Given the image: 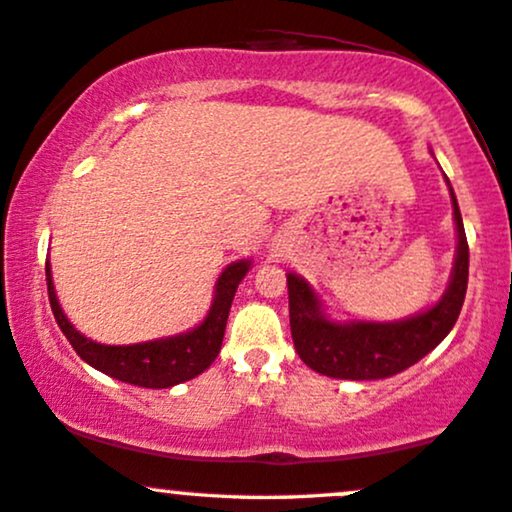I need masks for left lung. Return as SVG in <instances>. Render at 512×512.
<instances>
[{"label": "left lung", "mask_w": 512, "mask_h": 512, "mask_svg": "<svg viewBox=\"0 0 512 512\" xmlns=\"http://www.w3.org/2000/svg\"><path fill=\"white\" fill-rule=\"evenodd\" d=\"M449 194H452L456 236H459L452 281L440 302L424 313L395 323H370V320L335 323L323 313L311 285L304 278L288 274L292 342L299 358L311 370L335 379H386L419 363L449 335L459 318L468 288L466 231L452 187Z\"/></svg>", "instance_id": "obj_1"}]
</instances>
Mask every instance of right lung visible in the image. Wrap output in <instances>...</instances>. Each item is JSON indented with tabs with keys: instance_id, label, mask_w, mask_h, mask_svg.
<instances>
[{
	"instance_id": "1",
	"label": "right lung",
	"mask_w": 512,
	"mask_h": 512,
	"mask_svg": "<svg viewBox=\"0 0 512 512\" xmlns=\"http://www.w3.org/2000/svg\"><path fill=\"white\" fill-rule=\"evenodd\" d=\"M248 269L250 260H238L222 271L215 285L213 306H210L206 320L199 327H194L192 332L131 346L98 344L81 335L79 330H74V325L67 320L58 304L49 262H46V285H49L53 316H56L60 330L70 339L72 349L79 353L81 360H86L88 365L109 374V377L126 381V384L142 388H170L194 379L196 374L213 365V360L222 349L224 327H227L236 288L243 281V276L248 274Z\"/></svg>"
}]
</instances>
